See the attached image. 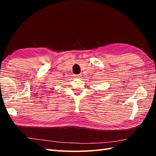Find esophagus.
Listing matches in <instances>:
<instances>
[{
	"label": "esophagus",
	"mask_w": 156,
	"mask_h": 156,
	"mask_svg": "<svg viewBox=\"0 0 156 156\" xmlns=\"http://www.w3.org/2000/svg\"><path fill=\"white\" fill-rule=\"evenodd\" d=\"M75 77H76V78H77V79H79V78H81V74L75 75Z\"/></svg>",
	"instance_id": "34e87169"
}]
</instances>
